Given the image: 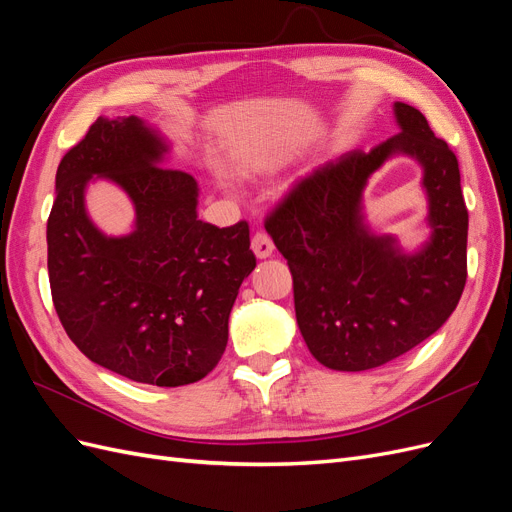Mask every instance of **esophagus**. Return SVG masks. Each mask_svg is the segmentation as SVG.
<instances>
[{"instance_id":"34e87169","label":"esophagus","mask_w":512,"mask_h":512,"mask_svg":"<svg viewBox=\"0 0 512 512\" xmlns=\"http://www.w3.org/2000/svg\"><path fill=\"white\" fill-rule=\"evenodd\" d=\"M252 250L258 258H269L273 254V239L267 235L265 230L254 232L252 237Z\"/></svg>"}]
</instances>
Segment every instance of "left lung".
I'll use <instances>...</instances> for the list:
<instances>
[{
    "instance_id": "left-lung-1",
    "label": "left lung",
    "mask_w": 512,
    "mask_h": 512,
    "mask_svg": "<svg viewBox=\"0 0 512 512\" xmlns=\"http://www.w3.org/2000/svg\"><path fill=\"white\" fill-rule=\"evenodd\" d=\"M401 132L354 149L290 185L265 228L288 260L305 344L339 371L395 361L455 312L468 277V209L453 149L414 106L395 104ZM401 150L426 168L432 243L414 257L367 236L358 205L366 177Z\"/></svg>"
}]
</instances>
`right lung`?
<instances>
[{
    "instance_id": "right-lung-1",
    "label": "right lung",
    "mask_w": 512,
    "mask_h": 512,
    "mask_svg": "<svg viewBox=\"0 0 512 512\" xmlns=\"http://www.w3.org/2000/svg\"><path fill=\"white\" fill-rule=\"evenodd\" d=\"M164 145L134 115L98 117L57 168L46 224L49 282L61 327L89 361L156 386L203 380L220 363L239 286L256 267L245 220L196 218V181L158 166ZM104 174L137 207L130 238L106 240L82 190Z\"/></svg>"
}]
</instances>
